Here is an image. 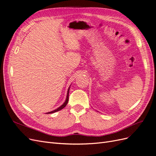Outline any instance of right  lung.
Masks as SVG:
<instances>
[{
	"mask_svg": "<svg viewBox=\"0 0 156 156\" xmlns=\"http://www.w3.org/2000/svg\"><path fill=\"white\" fill-rule=\"evenodd\" d=\"M69 88H70V87H69V88H68V93H67V96H66V100H65V101H64V103H63V104L61 105V106H60L58 108H56L55 110H54V111H51V112H47V114H51V113H54V112H57V111H60V110H62L63 108H64L66 106V105H67V103H68V100H69Z\"/></svg>",
	"mask_w": 156,
	"mask_h": 156,
	"instance_id": "1",
	"label": "right lung"
}]
</instances>
